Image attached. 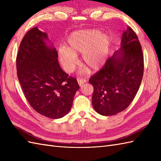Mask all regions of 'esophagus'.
Instances as JSON below:
<instances>
[{
	"label": "esophagus",
	"instance_id": "esophagus-1",
	"mask_svg": "<svg viewBox=\"0 0 161 161\" xmlns=\"http://www.w3.org/2000/svg\"><path fill=\"white\" fill-rule=\"evenodd\" d=\"M77 81H78V84L81 86V85H82L84 83L86 82V80L84 78H78Z\"/></svg>",
	"mask_w": 161,
	"mask_h": 161
}]
</instances>
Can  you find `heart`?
Returning a JSON list of instances; mask_svg holds the SVG:
<instances>
[{
  "mask_svg": "<svg viewBox=\"0 0 161 161\" xmlns=\"http://www.w3.org/2000/svg\"><path fill=\"white\" fill-rule=\"evenodd\" d=\"M97 30L75 32L68 37L67 47L59 50V57L65 70L70 72L77 62L75 54H83V64L91 70L100 68L105 62L110 39Z\"/></svg>",
  "mask_w": 161,
  "mask_h": 161,
  "instance_id": "heart-1",
  "label": "heart"
}]
</instances>
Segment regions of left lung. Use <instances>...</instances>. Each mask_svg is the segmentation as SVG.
I'll list each match as a JSON object with an SVG mask.
<instances>
[{
  "instance_id": "8db88e82",
  "label": "left lung",
  "mask_w": 161,
  "mask_h": 161,
  "mask_svg": "<svg viewBox=\"0 0 161 161\" xmlns=\"http://www.w3.org/2000/svg\"><path fill=\"white\" fill-rule=\"evenodd\" d=\"M122 52L109 58L92 75V104L99 114L113 115L124 111L134 99L144 72V57L136 32L127 27L121 39Z\"/></svg>"
}]
</instances>
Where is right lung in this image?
<instances>
[{
    "instance_id": "right-lung-1",
    "label": "right lung",
    "mask_w": 161,
    "mask_h": 161,
    "mask_svg": "<svg viewBox=\"0 0 161 161\" xmlns=\"http://www.w3.org/2000/svg\"><path fill=\"white\" fill-rule=\"evenodd\" d=\"M47 34L35 27L25 34L16 56L17 76L30 106L51 119L66 115L80 88L58 63L54 47L46 46Z\"/></svg>"
}]
</instances>
